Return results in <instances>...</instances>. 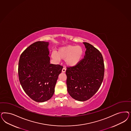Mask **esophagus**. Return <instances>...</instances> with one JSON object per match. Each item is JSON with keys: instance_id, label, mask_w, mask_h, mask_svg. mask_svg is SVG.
<instances>
[{"instance_id": "1", "label": "esophagus", "mask_w": 131, "mask_h": 131, "mask_svg": "<svg viewBox=\"0 0 131 131\" xmlns=\"http://www.w3.org/2000/svg\"><path fill=\"white\" fill-rule=\"evenodd\" d=\"M66 71V69L65 68H63L62 69V72L64 73Z\"/></svg>"}]
</instances>
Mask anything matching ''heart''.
Segmentation results:
<instances>
[{"label":"heart","mask_w":131,"mask_h":131,"mask_svg":"<svg viewBox=\"0 0 131 131\" xmlns=\"http://www.w3.org/2000/svg\"><path fill=\"white\" fill-rule=\"evenodd\" d=\"M83 49L79 46L68 45L60 48L57 52L53 51L51 56L55 61L66 59V62L69 67H74L80 63L83 55Z\"/></svg>","instance_id":"1"}]
</instances>
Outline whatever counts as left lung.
<instances>
[{"label": "left lung", "mask_w": 131, "mask_h": 131, "mask_svg": "<svg viewBox=\"0 0 131 131\" xmlns=\"http://www.w3.org/2000/svg\"><path fill=\"white\" fill-rule=\"evenodd\" d=\"M86 50L84 58L76 66L67 67V85L68 93L79 101L93 96L104 79L105 66L101 53L87 42H83Z\"/></svg>", "instance_id": "1"}]
</instances>
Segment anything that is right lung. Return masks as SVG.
Listing matches in <instances>:
<instances>
[{
	"label": "right lung",
	"instance_id": "add662e5",
	"mask_svg": "<svg viewBox=\"0 0 131 131\" xmlns=\"http://www.w3.org/2000/svg\"><path fill=\"white\" fill-rule=\"evenodd\" d=\"M49 43L37 41L30 45L20 56L19 79L25 93L34 101L44 102L51 99L63 66L50 63Z\"/></svg>",
	"mask_w": 131,
	"mask_h": 131
}]
</instances>
